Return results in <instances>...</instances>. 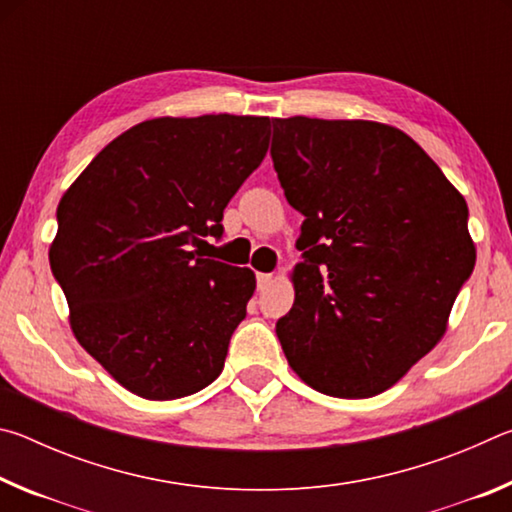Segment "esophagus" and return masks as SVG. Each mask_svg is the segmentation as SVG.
Instances as JSON below:
<instances>
[{"label": "esophagus", "instance_id": "esophagus-1", "mask_svg": "<svg viewBox=\"0 0 512 512\" xmlns=\"http://www.w3.org/2000/svg\"><path fill=\"white\" fill-rule=\"evenodd\" d=\"M273 282L271 273H257V289H266Z\"/></svg>", "mask_w": 512, "mask_h": 512}]
</instances>
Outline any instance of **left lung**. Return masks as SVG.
Returning <instances> with one entry per match:
<instances>
[{
	"label": "left lung",
	"instance_id": "8db88e82",
	"mask_svg": "<svg viewBox=\"0 0 512 512\" xmlns=\"http://www.w3.org/2000/svg\"><path fill=\"white\" fill-rule=\"evenodd\" d=\"M273 167L305 216L296 300L275 332L314 391L363 400L443 339L474 271L467 203L400 128L366 119H273Z\"/></svg>",
	"mask_w": 512,
	"mask_h": 512
}]
</instances>
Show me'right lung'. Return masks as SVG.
Here are the masks:
<instances>
[{
	"instance_id": "right-lung-1",
	"label": "right lung",
	"mask_w": 512,
	"mask_h": 512,
	"mask_svg": "<svg viewBox=\"0 0 512 512\" xmlns=\"http://www.w3.org/2000/svg\"><path fill=\"white\" fill-rule=\"evenodd\" d=\"M268 117L142 121L115 137L58 203L51 273L90 357L144 400L221 375L255 273L207 259L223 210L262 164Z\"/></svg>"
}]
</instances>
